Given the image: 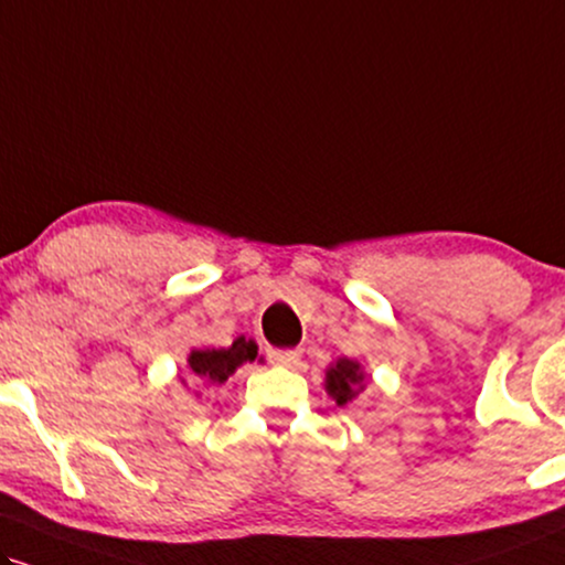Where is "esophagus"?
Listing matches in <instances>:
<instances>
[{
    "label": "esophagus",
    "mask_w": 565,
    "mask_h": 565,
    "mask_svg": "<svg viewBox=\"0 0 565 565\" xmlns=\"http://www.w3.org/2000/svg\"><path fill=\"white\" fill-rule=\"evenodd\" d=\"M267 356L271 364H277V366L294 369L301 364V351H298V348H285V351H280V348H269Z\"/></svg>",
    "instance_id": "1"
}]
</instances>
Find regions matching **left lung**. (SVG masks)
Instances as JSON below:
<instances>
[{
	"label": "left lung",
	"mask_w": 565,
	"mask_h": 565,
	"mask_svg": "<svg viewBox=\"0 0 565 565\" xmlns=\"http://www.w3.org/2000/svg\"><path fill=\"white\" fill-rule=\"evenodd\" d=\"M324 390L338 406H345L364 390V369H361L359 361L338 359L335 364L327 366Z\"/></svg>",
	"instance_id": "1"
}]
</instances>
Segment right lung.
Returning <instances> with one entry per match:
<instances>
[{"mask_svg":"<svg viewBox=\"0 0 565 565\" xmlns=\"http://www.w3.org/2000/svg\"><path fill=\"white\" fill-rule=\"evenodd\" d=\"M256 351H259V345L243 335L238 340H233L230 348H196V351H191V356H188L191 380H204L212 382V385H222L235 369L246 364V361H254Z\"/></svg>","mask_w":565,"mask_h":565,"instance_id":"1","label":"right lung"}]
</instances>
